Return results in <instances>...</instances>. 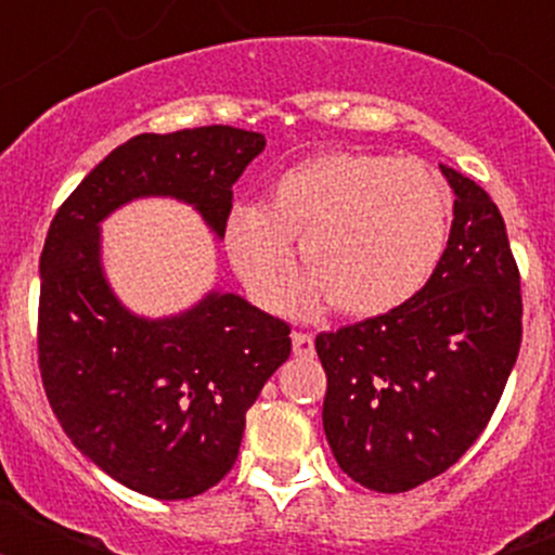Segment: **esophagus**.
<instances>
[{"label":"esophagus","mask_w":555,"mask_h":555,"mask_svg":"<svg viewBox=\"0 0 555 555\" xmlns=\"http://www.w3.org/2000/svg\"><path fill=\"white\" fill-rule=\"evenodd\" d=\"M292 350L297 358H311L313 336H308V333H292Z\"/></svg>","instance_id":"esophagus-1"}]
</instances>
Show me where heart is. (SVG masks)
<instances>
[{
  "mask_svg": "<svg viewBox=\"0 0 555 555\" xmlns=\"http://www.w3.org/2000/svg\"><path fill=\"white\" fill-rule=\"evenodd\" d=\"M453 194L420 160L325 152L274 180L269 205H233L224 249L255 302L278 311L294 274V242L308 272L292 311L327 302L347 317H377L409 302L442 261Z\"/></svg>",
  "mask_w": 555,
  "mask_h": 555,
  "instance_id": "obj_1",
  "label": "heart"
}]
</instances>
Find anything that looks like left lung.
<instances>
[{
  "label": "left lung",
  "instance_id": "1",
  "mask_svg": "<svg viewBox=\"0 0 555 555\" xmlns=\"http://www.w3.org/2000/svg\"><path fill=\"white\" fill-rule=\"evenodd\" d=\"M453 224L430 281L395 311L317 336L333 459L372 492H409L487 428L522 338L519 272L487 191L439 164Z\"/></svg>",
  "mask_w": 555,
  "mask_h": 555
}]
</instances>
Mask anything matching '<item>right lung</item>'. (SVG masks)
I'll return each mask as SVG.
<instances>
[{"label": "right lung", "mask_w": 555, "mask_h": 555, "mask_svg": "<svg viewBox=\"0 0 555 555\" xmlns=\"http://www.w3.org/2000/svg\"><path fill=\"white\" fill-rule=\"evenodd\" d=\"M267 146L261 132L210 125L125 141L61 205L41 253L38 364L75 448L132 492L185 500L230 473L247 409L292 352L288 325L210 288L166 317L113 292L102 222L135 199H178L217 242L233 183Z\"/></svg>", "instance_id": "1"}]
</instances>
